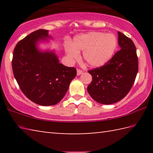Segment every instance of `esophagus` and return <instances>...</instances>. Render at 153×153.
Listing matches in <instances>:
<instances>
[{
  "label": "esophagus",
  "instance_id": "1",
  "mask_svg": "<svg viewBox=\"0 0 153 153\" xmlns=\"http://www.w3.org/2000/svg\"><path fill=\"white\" fill-rule=\"evenodd\" d=\"M83 73V71L81 70V69H77V76H79V75H81Z\"/></svg>",
  "mask_w": 153,
  "mask_h": 153
}]
</instances>
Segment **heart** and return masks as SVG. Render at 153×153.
<instances>
[{
    "label": "heart",
    "mask_w": 153,
    "mask_h": 153,
    "mask_svg": "<svg viewBox=\"0 0 153 153\" xmlns=\"http://www.w3.org/2000/svg\"><path fill=\"white\" fill-rule=\"evenodd\" d=\"M117 47V39L112 33L92 32L74 38V46L68 45L66 52L71 59L79 57L83 51V57L90 67H97L105 65L112 57Z\"/></svg>",
    "instance_id": "1"
}]
</instances>
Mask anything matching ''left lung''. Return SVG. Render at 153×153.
<instances>
[{
	"mask_svg": "<svg viewBox=\"0 0 153 153\" xmlns=\"http://www.w3.org/2000/svg\"><path fill=\"white\" fill-rule=\"evenodd\" d=\"M117 51L104 65L88 73L92 81L87 90L93 99L103 105L115 103L131 90L138 71V60L133 41L118 32Z\"/></svg>",
	"mask_w": 153,
	"mask_h": 153,
	"instance_id": "left-lung-1",
	"label": "left lung"
}]
</instances>
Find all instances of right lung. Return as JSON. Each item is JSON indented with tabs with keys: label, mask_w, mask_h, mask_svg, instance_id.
Here are the masks:
<instances>
[{
	"label": "right lung",
	"mask_w": 153,
	"mask_h": 153,
	"mask_svg": "<svg viewBox=\"0 0 153 153\" xmlns=\"http://www.w3.org/2000/svg\"><path fill=\"white\" fill-rule=\"evenodd\" d=\"M45 38H49L48 30L40 29L20 40L14 48L12 68L25 97L38 105L51 106L64 97L77 71L59 63L53 52L38 50L36 44Z\"/></svg>",
	"instance_id": "obj_1"
}]
</instances>
